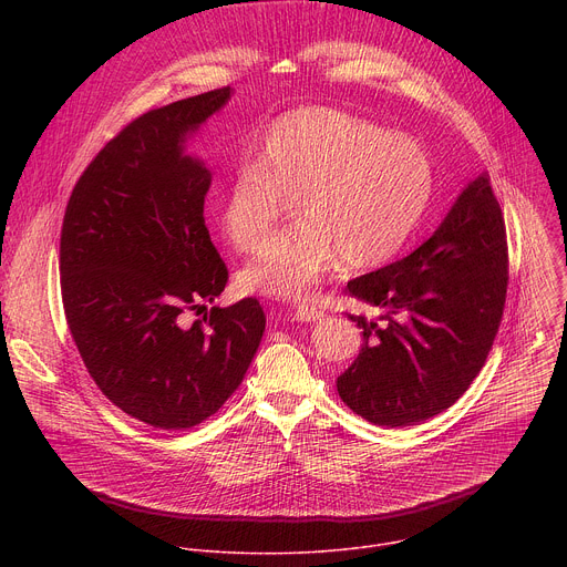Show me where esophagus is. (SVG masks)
Instances as JSON below:
<instances>
[{
  "label": "esophagus",
  "mask_w": 567,
  "mask_h": 567,
  "mask_svg": "<svg viewBox=\"0 0 567 567\" xmlns=\"http://www.w3.org/2000/svg\"><path fill=\"white\" fill-rule=\"evenodd\" d=\"M322 316V309H318V307H313V305H296V309H293V318L298 320V322H313V320H320Z\"/></svg>",
  "instance_id": "1"
}]
</instances>
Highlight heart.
I'll list each match as a JSON object with an SVG mask.
<instances>
[{"instance_id": "obj_1", "label": "heart", "mask_w": 567, "mask_h": 567, "mask_svg": "<svg viewBox=\"0 0 567 567\" xmlns=\"http://www.w3.org/2000/svg\"><path fill=\"white\" fill-rule=\"evenodd\" d=\"M435 190L429 152L337 110H298L265 136L217 202L228 245L251 254L296 202L298 226L260 247L237 274L249 293L302 300L334 271L372 269L417 233Z\"/></svg>"}]
</instances>
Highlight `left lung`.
I'll use <instances>...</instances> for the list:
<instances>
[{
    "mask_svg": "<svg viewBox=\"0 0 567 567\" xmlns=\"http://www.w3.org/2000/svg\"><path fill=\"white\" fill-rule=\"evenodd\" d=\"M507 233L489 177H475L444 221L403 260L348 282L381 307L354 363L337 379L348 406L377 426H413L446 411L482 370L507 298Z\"/></svg>",
    "mask_w": 567,
    "mask_h": 567,
    "instance_id": "obj_1",
    "label": "left lung"
}]
</instances>
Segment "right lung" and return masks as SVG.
I'll return each instance as SVG.
<instances>
[{
    "label": "right lung",
    "mask_w": 567,
    "mask_h": 567,
    "mask_svg": "<svg viewBox=\"0 0 567 567\" xmlns=\"http://www.w3.org/2000/svg\"><path fill=\"white\" fill-rule=\"evenodd\" d=\"M230 94L213 90L125 125L80 175L62 221L60 287L75 348L114 406L164 431L224 406L267 326L256 298L206 309L228 269L204 221L210 171L186 141Z\"/></svg>",
    "instance_id": "add662e5"
}]
</instances>
